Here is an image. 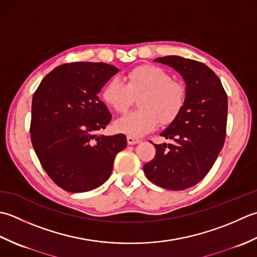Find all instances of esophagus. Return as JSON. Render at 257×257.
Wrapping results in <instances>:
<instances>
[{
	"label": "esophagus",
	"instance_id": "34e87169",
	"mask_svg": "<svg viewBox=\"0 0 257 257\" xmlns=\"http://www.w3.org/2000/svg\"><path fill=\"white\" fill-rule=\"evenodd\" d=\"M127 140V143L131 144V145H134V144H138L141 142L140 139H136V138H133V136H127L126 138Z\"/></svg>",
	"mask_w": 257,
	"mask_h": 257
}]
</instances>
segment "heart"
<instances>
[{"label": "heart", "mask_w": 257, "mask_h": 257, "mask_svg": "<svg viewBox=\"0 0 257 257\" xmlns=\"http://www.w3.org/2000/svg\"><path fill=\"white\" fill-rule=\"evenodd\" d=\"M125 83L113 77L103 86L104 103L117 113L126 111L133 97L139 98L141 109L116 119L114 128L128 136H142L162 124H170L181 114L186 101L185 87L173 81L170 73L154 65L134 67L125 75Z\"/></svg>", "instance_id": "obj_1"}]
</instances>
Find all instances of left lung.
Wrapping results in <instances>:
<instances>
[{"label": "left lung", "instance_id": "obj_1", "mask_svg": "<svg viewBox=\"0 0 257 257\" xmlns=\"http://www.w3.org/2000/svg\"><path fill=\"white\" fill-rule=\"evenodd\" d=\"M155 62L172 66L186 84L181 114L161 133L170 144H154V159L144 165L148 179L166 190L182 191L206 176L225 142L227 95L217 75L201 62L170 55Z\"/></svg>", "mask_w": 257, "mask_h": 257}]
</instances>
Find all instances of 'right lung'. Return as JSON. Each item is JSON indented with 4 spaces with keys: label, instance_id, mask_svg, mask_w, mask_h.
<instances>
[{
    "label": "right lung",
    "instance_id": "right-lung-1",
    "mask_svg": "<svg viewBox=\"0 0 257 257\" xmlns=\"http://www.w3.org/2000/svg\"><path fill=\"white\" fill-rule=\"evenodd\" d=\"M118 69L106 63L73 62L55 67L33 95L31 141L56 185L71 193L92 191L111 176L126 136L97 135L112 118L97 94Z\"/></svg>",
    "mask_w": 257,
    "mask_h": 257
}]
</instances>
